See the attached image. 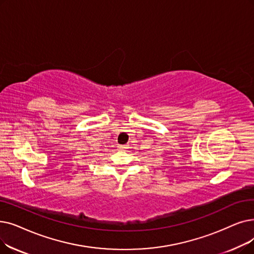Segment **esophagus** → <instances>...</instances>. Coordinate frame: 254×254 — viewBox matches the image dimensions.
Here are the masks:
<instances>
[{
    "mask_svg": "<svg viewBox=\"0 0 254 254\" xmlns=\"http://www.w3.org/2000/svg\"><path fill=\"white\" fill-rule=\"evenodd\" d=\"M119 149H126L127 148V145H118L117 146Z\"/></svg>",
    "mask_w": 254,
    "mask_h": 254,
    "instance_id": "34e87169",
    "label": "esophagus"
}]
</instances>
